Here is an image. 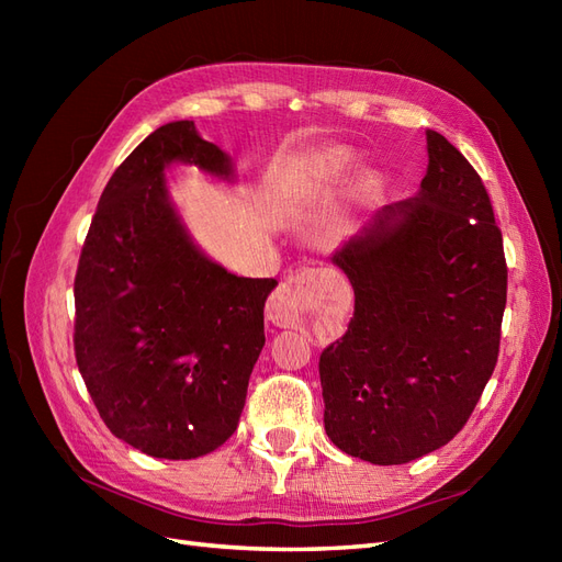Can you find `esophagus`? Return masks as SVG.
Segmentation results:
<instances>
[{
  "label": "esophagus",
  "instance_id": "esophagus-1",
  "mask_svg": "<svg viewBox=\"0 0 562 562\" xmlns=\"http://www.w3.org/2000/svg\"><path fill=\"white\" fill-rule=\"evenodd\" d=\"M314 279L312 269L295 271V274L288 277L274 293L269 295L267 302V318L277 326H291L295 321L297 312L304 304V291H307L310 281Z\"/></svg>",
  "mask_w": 562,
  "mask_h": 562
}]
</instances>
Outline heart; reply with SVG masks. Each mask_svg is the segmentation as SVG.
<instances>
[{"label":"heart","instance_id":"1","mask_svg":"<svg viewBox=\"0 0 562 562\" xmlns=\"http://www.w3.org/2000/svg\"><path fill=\"white\" fill-rule=\"evenodd\" d=\"M328 159H330V166L335 168V171H342V168H347L351 164V151L347 147H335L328 155Z\"/></svg>","mask_w":562,"mask_h":562}]
</instances>
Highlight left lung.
Returning <instances> with one entry per match:
<instances>
[{"instance_id":"8db88e82","label":"left lung","mask_w":562,"mask_h":562,"mask_svg":"<svg viewBox=\"0 0 562 562\" xmlns=\"http://www.w3.org/2000/svg\"><path fill=\"white\" fill-rule=\"evenodd\" d=\"M422 190L375 213L333 262L353 288L347 333L323 349V424L370 464H405L462 431L497 366L502 232L481 176L427 131Z\"/></svg>"}]
</instances>
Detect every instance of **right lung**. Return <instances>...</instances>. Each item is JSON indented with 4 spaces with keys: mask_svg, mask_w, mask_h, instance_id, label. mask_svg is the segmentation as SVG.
Segmentation results:
<instances>
[{
    "mask_svg": "<svg viewBox=\"0 0 562 562\" xmlns=\"http://www.w3.org/2000/svg\"><path fill=\"white\" fill-rule=\"evenodd\" d=\"M232 178V161L194 122L135 147L98 201L75 277V356L108 429L159 459H194L239 427L265 347L274 279L229 274L187 234L166 166Z\"/></svg>",
    "mask_w": 562,
    "mask_h": 562,
    "instance_id": "right-lung-1",
    "label": "right lung"
}]
</instances>
